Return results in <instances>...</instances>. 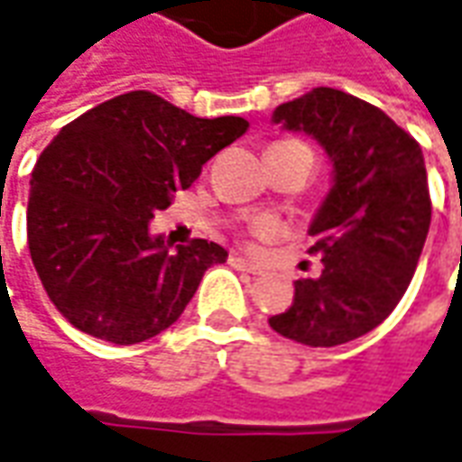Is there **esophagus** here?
Masks as SVG:
<instances>
[{"mask_svg":"<svg viewBox=\"0 0 462 462\" xmlns=\"http://www.w3.org/2000/svg\"><path fill=\"white\" fill-rule=\"evenodd\" d=\"M230 265L232 268H237V271H245V273H253V275H260V265L255 263H250V260H245L240 255H230Z\"/></svg>","mask_w":462,"mask_h":462,"instance_id":"esophagus-1","label":"esophagus"}]
</instances>
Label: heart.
Instances as JSON below:
<instances>
[{"mask_svg": "<svg viewBox=\"0 0 462 462\" xmlns=\"http://www.w3.org/2000/svg\"><path fill=\"white\" fill-rule=\"evenodd\" d=\"M273 232H275V225H273L268 217H257L250 222V235H253V240H268Z\"/></svg>", "mask_w": 462, "mask_h": 462, "instance_id": "obj_1", "label": "heart"}]
</instances>
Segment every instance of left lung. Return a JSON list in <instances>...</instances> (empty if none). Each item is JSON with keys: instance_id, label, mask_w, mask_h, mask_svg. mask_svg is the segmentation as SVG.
<instances>
[{"instance_id": "1", "label": "left lung", "mask_w": 462, "mask_h": 462, "mask_svg": "<svg viewBox=\"0 0 462 462\" xmlns=\"http://www.w3.org/2000/svg\"><path fill=\"white\" fill-rule=\"evenodd\" d=\"M334 162V189L310 225L319 278L296 281L291 309L268 323L306 346H338L387 319L412 281L430 230L422 149L387 113L337 88H313L273 113Z\"/></svg>"}]
</instances>
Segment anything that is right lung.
Returning <instances> with one entry per match:
<instances>
[{
  "label": "right lung",
  "mask_w": 462,
  "mask_h": 462,
  "mask_svg": "<svg viewBox=\"0 0 462 462\" xmlns=\"http://www.w3.org/2000/svg\"><path fill=\"white\" fill-rule=\"evenodd\" d=\"M247 125L131 90L60 128L32 169L27 245L47 298L75 328L128 346L184 313L227 250L191 240L171 253L149 222Z\"/></svg>",
  "instance_id": "obj_1"
}]
</instances>
